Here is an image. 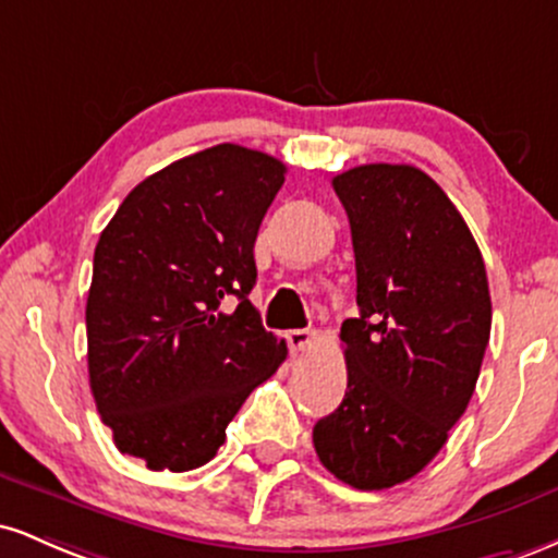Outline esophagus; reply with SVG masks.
<instances>
[{
  "mask_svg": "<svg viewBox=\"0 0 558 558\" xmlns=\"http://www.w3.org/2000/svg\"><path fill=\"white\" fill-rule=\"evenodd\" d=\"M286 341H288V349H291L293 354H301V351L310 349L312 341H315V332L312 330H288Z\"/></svg>",
  "mask_w": 558,
  "mask_h": 558,
  "instance_id": "34e87169",
  "label": "esophagus"
}]
</instances>
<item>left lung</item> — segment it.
I'll use <instances>...</instances> for the list:
<instances>
[{"instance_id":"left-lung-1","label":"left lung","mask_w":558,"mask_h":558,"mask_svg":"<svg viewBox=\"0 0 558 558\" xmlns=\"http://www.w3.org/2000/svg\"><path fill=\"white\" fill-rule=\"evenodd\" d=\"M332 189L349 215L360 317L341 325L345 396L312 440L345 485L383 490L433 462L475 393L488 275L464 217L420 168L360 165Z\"/></svg>"}]
</instances>
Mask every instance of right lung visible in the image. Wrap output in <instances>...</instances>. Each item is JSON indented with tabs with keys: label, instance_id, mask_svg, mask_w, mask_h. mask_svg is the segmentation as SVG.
<instances>
[{
	"label": "right lung",
	"instance_id": "1",
	"mask_svg": "<svg viewBox=\"0 0 558 558\" xmlns=\"http://www.w3.org/2000/svg\"><path fill=\"white\" fill-rule=\"evenodd\" d=\"M283 181L280 159L217 144L141 181L101 230L88 383L114 446L149 470L207 464L241 403L286 360V341L248 301L254 241Z\"/></svg>",
	"mask_w": 558,
	"mask_h": 558
}]
</instances>
